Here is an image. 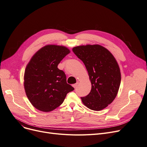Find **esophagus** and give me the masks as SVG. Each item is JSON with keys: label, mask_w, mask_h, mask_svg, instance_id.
<instances>
[{"label": "esophagus", "mask_w": 147, "mask_h": 147, "mask_svg": "<svg viewBox=\"0 0 147 147\" xmlns=\"http://www.w3.org/2000/svg\"><path fill=\"white\" fill-rule=\"evenodd\" d=\"M78 84H79V83H76V84H73V86L74 88H77V86H78Z\"/></svg>", "instance_id": "esophagus-1"}]
</instances>
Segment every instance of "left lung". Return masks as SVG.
Here are the masks:
<instances>
[{"instance_id": "left-lung-1", "label": "left lung", "mask_w": 147, "mask_h": 147, "mask_svg": "<svg viewBox=\"0 0 147 147\" xmlns=\"http://www.w3.org/2000/svg\"><path fill=\"white\" fill-rule=\"evenodd\" d=\"M75 55L85 65L92 84L90 93L81 97L88 109L99 111L110 104L120 85L119 65L111 52L99 45L79 46L73 48Z\"/></svg>"}]
</instances>
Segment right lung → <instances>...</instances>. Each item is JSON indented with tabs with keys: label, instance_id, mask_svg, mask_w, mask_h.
Segmentation results:
<instances>
[{
	"label": "right lung",
	"instance_id": "add662e5",
	"mask_svg": "<svg viewBox=\"0 0 147 147\" xmlns=\"http://www.w3.org/2000/svg\"><path fill=\"white\" fill-rule=\"evenodd\" d=\"M70 52L65 46L47 45L30 61L24 73V88L28 99L37 110L49 112L63 104L74 89L67 83L65 73L58 65Z\"/></svg>",
	"mask_w": 147,
	"mask_h": 147
}]
</instances>
